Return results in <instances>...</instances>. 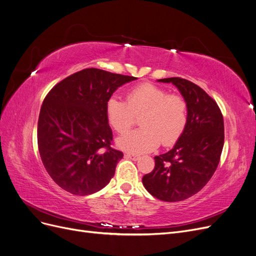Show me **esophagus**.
<instances>
[{"instance_id":"obj_1","label":"esophagus","mask_w":256,"mask_h":256,"mask_svg":"<svg viewBox=\"0 0 256 256\" xmlns=\"http://www.w3.org/2000/svg\"><path fill=\"white\" fill-rule=\"evenodd\" d=\"M125 158H130V160H138L140 158V156H138V154H132V153H126Z\"/></svg>"}]
</instances>
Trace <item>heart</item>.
Masks as SVG:
<instances>
[{
    "instance_id": "1",
    "label": "heart",
    "mask_w": 256,
    "mask_h": 256,
    "mask_svg": "<svg viewBox=\"0 0 256 256\" xmlns=\"http://www.w3.org/2000/svg\"><path fill=\"white\" fill-rule=\"evenodd\" d=\"M140 116L142 128L118 138L120 149L142 153L156 149L160 142L162 146L174 144L187 124V104L182 96L150 83L132 88L127 102L116 94L107 100V120L118 134L127 131Z\"/></svg>"
}]
</instances>
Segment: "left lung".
Returning a JSON list of instances; mask_svg holds the SVG:
<instances>
[{"label": "left lung", "mask_w": 256, "mask_h": 256, "mask_svg": "<svg viewBox=\"0 0 256 256\" xmlns=\"http://www.w3.org/2000/svg\"><path fill=\"white\" fill-rule=\"evenodd\" d=\"M158 82L178 89L188 118L173 148L154 158L156 167L142 178V185L160 200L180 202L200 191L216 172L224 146V120L216 102L192 82L180 78Z\"/></svg>", "instance_id": "obj_1"}]
</instances>
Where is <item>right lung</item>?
<instances>
[{
    "instance_id": "add662e5",
    "label": "right lung",
    "mask_w": 256,
    "mask_h": 256,
    "mask_svg": "<svg viewBox=\"0 0 256 256\" xmlns=\"http://www.w3.org/2000/svg\"><path fill=\"white\" fill-rule=\"evenodd\" d=\"M134 76L88 68L60 82L46 96L38 122L43 165L58 185L76 196L103 189L122 152L110 147L107 100Z\"/></svg>"
}]
</instances>
